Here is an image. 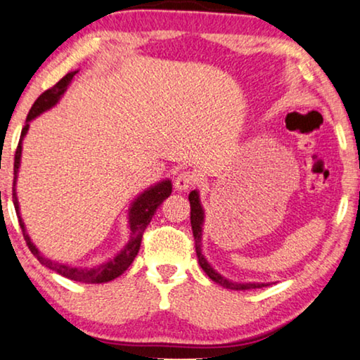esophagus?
<instances>
[{"label": "esophagus", "mask_w": 360, "mask_h": 360, "mask_svg": "<svg viewBox=\"0 0 360 360\" xmlns=\"http://www.w3.org/2000/svg\"><path fill=\"white\" fill-rule=\"evenodd\" d=\"M196 184H198V176L193 172H181L175 176V188L180 191H186Z\"/></svg>", "instance_id": "1"}]
</instances>
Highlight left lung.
Instances as JSON below:
<instances>
[{"instance_id":"1","label":"left lung","mask_w":360,"mask_h":360,"mask_svg":"<svg viewBox=\"0 0 360 360\" xmlns=\"http://www.w3.org/2000/svg\"><path fill=\"white\" fill-rule=\"evenodd\" d=\"M188 200H190V208H191L190 219H191V229H193V236H195L196 255H198V262L201 265V269L205 270V274L208 275V277L213 280V282L219 283L221 287L229 288V290H250V288L267 287L265 283H234V282H229V280L221 277L218 272H214V270L211 269V265L206 262L203 254H201V226H203L205 218H203V208H201V205H200L198 193H196V191H191Z\"/></svg>"}]
</instances>
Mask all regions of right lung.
<instances>
[{
	"mask_svg": "<svg viewBox=\"0 0 360 360\" xmlns=\"http://www.w3.org/2000/svg\"><path fill=\"white\" fill-rule=\"evenodd\" d=\"M77 72H70L67 73L65 77L60 78L56 85L49 88L42 93L41 96L37 98L36 101H34V105L31 106V110H29V115L26 117V124H24L22 131H21V139H19V144H18V149H16V154H14V180H13V203H14V208H16V213H18V219H19V226H21L22 229V236H24V240H26L27 248L31 252L36 255V259L41 262L42 265H46L53 272L60 274L62 277L65 278H70V280H75V282H82V283H105V282H111V280H115L120 277L121 274H124L127 267L132 264V260L136 259L137 252H139L141 249V240H142V234H144V231L147 226H149L152 216L157 211V208L162 205V201L165 198H169L170 193H172V184L170 180H165L162 181V184L152 186L150 190H147L142 193L139 198H137L134 203H132V208L129 211V228H131V238H129V243L126 244V248L121 250L120 254L116 255L115 259L110 260V262L100 265V267H95V269H77V267H72V265H67V264H58V262H53V260L44 257V255L39 252L36 249V245L31 243V239H29V236L26 234V229H24V223L21 219V216H19V206H18V198H16V190H14V186H16V179H18V169H19V160H21V142H22V137L26 136V132L29 129V121L34 120V117L41 115V112L47 111L49 108H52L56 103L60 100V96L63 95V91L67 90L68 83L72 82L73 75H75Z\"/></svg>",
	"mask_w": 360,
	"mask_h": 360,
	"instance_id": "obj_1",
	"label": "right lung"
}]
</instances>
